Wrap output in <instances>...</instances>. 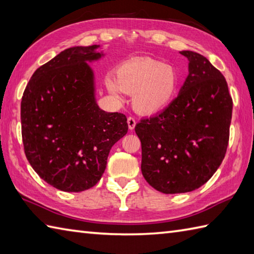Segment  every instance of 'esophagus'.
Here are the masks:
<instances>
[{"mask_svg":"<svg viewBox=\"0 0 254 254\" xmlns=\"http://www.w3.org/2000/svg\"><path fill=\"white\" fill-rule=\"evenodd\" d=\"M127 123H128V127L130 130H133L134 129V126H136V120L132 116H129L127 118Z\"/></svg>","mask_w":254,"mask_h":254,"instance_id":"34e87169","label":"esophagus"}]
</instances>
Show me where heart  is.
Returning <instances> with one entry per match:
<instances>
[{
  "label": "heart",
  "mask_w": 254,
  "mask_h": 254,
  "mask_svg": "<svg viewBox=\"0 0 254 254\" xmlns=\"http://www.w3.org/2000/svg\"><path fill=\"white\" fill-rule=\"evenodd\" d=\"M179 73L165 62L144 58L123 64L116 72V81L107 80L111 93L122 91L132 94V104L142 114H154L167 107L175 96Z\"/></svg>",
  "instance_id": "1"
}]
</instances>
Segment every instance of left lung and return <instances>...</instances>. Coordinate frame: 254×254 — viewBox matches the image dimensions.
I'll use <instances>...</instances> for the list:
<instances>
[{
    "label": "left lung",
    "instance_id": "8db88e82",
    "mask_svg": "<svg viewBox=\"0 0 254 254\" xmlns=\"http://www.w3.org/2000/svg\"><path fill=\"white\" fill-rule=\"evenodd\" d=\"M179 95L134 130L141 141V172L164 194L200 188L219 168L229 142L232 98L221 72L194 51Z\"/></svg>",
    "mask_w": 254,
    "mask_h": 254
}]
</instances>
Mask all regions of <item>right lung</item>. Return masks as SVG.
<instances>
[{"mask_svg": "<svg viewBox=\"0 0 254 254\" xmlns=\"http://www.w3.org/2000/svg\"><path fill=\"white\" fill-rule=\"evenodd\" d=\"M96 45L72 47L34 72L20 103L24 151L39 177L64 192L93 188L111 148L128 131L127 118L97 106L86 61Z\"/></svg>", "mask_w": 254, "mask_h": 254, "instance_id": "1", "label": "right lung"}]
</instances>
